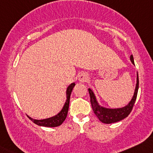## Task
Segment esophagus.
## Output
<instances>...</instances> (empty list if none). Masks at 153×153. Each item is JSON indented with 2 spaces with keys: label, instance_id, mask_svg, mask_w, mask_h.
<instances>
[{
  "label": "esophagus",
  "instance_id": "obj_1",
  "mask_svg": "<svg viewBox=\"0 0 153 153\" xmlns=\"http://www.w3.org/2000/svg\"><path fill=\"white\" fill-rule=\"evenodd\" d=\"M88 79V75H87L85 73H83L80 74L79 76H78V80H79L80 82L81 83H84V82H86Z\"/></svg>",
  "mask_w": 153,
  "mask_h": 153
}]
</instances>
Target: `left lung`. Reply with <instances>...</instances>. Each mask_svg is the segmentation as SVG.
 <instances>
[{
    "label": "left lung",
    "mask_w": 153,
    "mask_h": 153,
    "mask_svg": "<svg viewBox=\"0 0 153 153\" xmlns=\"http://www.w3.org/2000/svg\"><path fill=\"white\" fill-rule=\"evenodd\" d=\"M131 61L134 65V57L132 55L130 56ZM138 88H139V77L138 73H137V85H136L135 91H134V94L132 100L129 102L128 105H126V107H122V108H117V109H107L105 107H100L99 104L97 103V100L94 94L93 91L88 88V92H89L90 95V101L91 104L92 109L93 111L97 115V117L100 119V121H102L104 123H116V122L120 121V120H123V119L126 117L131 112L132 109H133L134 105L135 103L136 100H137V93H138Z\"/></svg>",
    "instance_id": "1"
}]
</instances>
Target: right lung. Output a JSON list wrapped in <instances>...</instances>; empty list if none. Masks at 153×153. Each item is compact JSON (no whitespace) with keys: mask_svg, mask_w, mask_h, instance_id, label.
<instances>
[{"mask_svg":"<svg viewBox=\"0 0 153 153\" xmlns=\"http://www.w3.org/2000/svg\"><path fill=\"white\" fill-rule=\"evenodd\" d=\"M75 83H72L68 86V89H67V100L65 102V105H64L62 110L59 112L55 116L49 117L47 119H43V120H36V119H33L29 117V118L34 123L37 124L38 126H41L45 127H56L61 125L62 123L65 121V118H66L67 115H68L69 105H70V94L73 91V87L75 86Z\"/></svg>","mask_w":153,"mask_h":153,"instance_id":"obj_1","label":"right lung"}]
</instances>
